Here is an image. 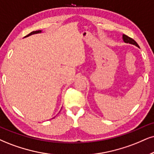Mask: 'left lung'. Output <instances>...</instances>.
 <instances>
[{
  "label": "left lung",
  "instance_id": "left-lung-1",
  "mask_svg": "<svg viewBox=\"0 0 154 154\" xmlns=\"http://www.w3.org/2000/svg\"><path fill=\"white\" fill-rule=\"evenodd\" d=\"M123 41H124L125 43H131V44H134V45H136V46L139 47V46H138V43H136V41H134V39L128 37V35H124V34H123Z\"/></svg>",
  "mask_w": 154,
  "mask_h": 154
}]
</instances>
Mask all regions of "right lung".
<instances>
[{
    "instance_id": "add662e5",
    "label": "right lung",
    "mask_w": 154,
    "mask_h": 154,
    "mask_svg": "<svg viewBox=\"0 0 154 154\" xmlns=\"http://www.w3.org/2000/svg\"><path fill=\"white\" fill-rule=\"evenodd\" d=\"M41 31H33V32H31V33H30L29 34H28V35H26V37L29 36V35H32V34H35V33H41Z\"/></svg>"
}]
</instances>
